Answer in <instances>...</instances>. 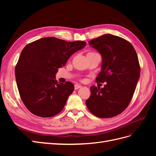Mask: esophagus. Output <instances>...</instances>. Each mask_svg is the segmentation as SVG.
I'll use <instances>...</instances> for the list:
<instances>
[{
    "label": "esophagus",
    "mask_w": 156,
    "mask_h": 156,
    "mask_svg": "<svg viewBox=\"0 0 156 156\" xmlns=\"http://www.w3.org/2000/svg\"><path fill=\"white\" fill-rule=\"evenodd\" d=\"M82 86L81 85H79V84H75V89L77 90V89H79L80 88H81Z\"/></svg>",
    "instance_id": "1"
}]
</instances>
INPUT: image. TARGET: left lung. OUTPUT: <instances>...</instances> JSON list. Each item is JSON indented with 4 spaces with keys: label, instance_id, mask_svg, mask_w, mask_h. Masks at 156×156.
I'll return each instance as SVG.
<instances>
[{
    "label": "left lung",
    "instance_id": "left-lung-1",
    "mask_svg": "<svg viewBox=\"0 0 156 156\" xmlns=\"http://www.w3.org/2000/svg\"><path fill=\"white\" fill-rule=\"evenodd\" d=\"M88 43L103 58L101 71L96 81L106 83L101 88L91 87L86 105L99 118L119 115L128 107L140 76L137 55L130 42L115 35H103Z\"/></svg>",
    "mask_w": 156,
    "mask_h": 156
}]
</instances>
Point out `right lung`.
I'll return each instance as SVG.
<instances>
[{"label": "right lung", "mask_w": 156, "mask_h": 156, "mask_svg": "<svg viewBox=\"0 0 156 156\" xmlns=\"http://www.w3.org/2000/svg\"><path fill=\"white\" fill-rule=\"evenodd\" d=\"M86 44L48 37L32 41L22 50L16 66V79L21 100L32 114L51 117L63 109L74 85L69 81L58 83L55 74Z\"/></svg>", "instance_id": "obj_1"}]
</instances>
